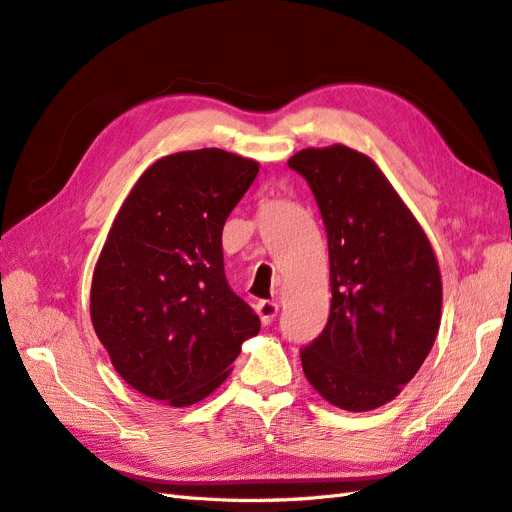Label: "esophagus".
Wrapping results in <instances>:
<instances>
[{"mask_svg": "<svg viewBox=\"0 0 512 512\" xmlns=\"http://www.w3.org/2000/svg\"><path fill=\"white\" fill-rule=\"evenodd\" d=\"M255 309H257L259 318H261V322H264V324H272V320L277 318V313H279V305L274 303V300H259V303L255 305Z\"/></svg>", "mask_w": 512, "mask_h": 512, "instance_id": "esophagus-1", "label": "esophagus"}]
</instances>
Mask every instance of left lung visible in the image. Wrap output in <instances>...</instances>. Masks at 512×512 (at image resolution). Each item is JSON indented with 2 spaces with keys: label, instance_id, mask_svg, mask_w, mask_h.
<instances>
[{
  "label": "left lung",
  "instance_id": "obj_1",
  "mask_svg": "<svg viewBox=\"0 0 512 512\" xmlns=\"http://www.w3.org/2000/svg\"><path fill=\"white\" fill-rule=\"evenodd\" d=\"M316 196L329 240L331 313L300 350L320 396L344 411L391 402L422 368L441 322L437 257L368 155L344 144L287 162Z\"/></svg>",
  "mask_w": 512,
  "mask_h": 512
}]
</instances>
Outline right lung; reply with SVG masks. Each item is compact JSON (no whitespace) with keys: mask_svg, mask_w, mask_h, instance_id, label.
<instances>
[{"mask_svg":"<svg viewBox=\"0 0 512 512\" xmlns=\"http://www.w3.org/2000/svg\"><path fill=\"white\" fill-rule=\"evenodd\" d=\"M259 173L222 149L166 155L116 214L90 287V320L127 385L190 406L225 383L259 318L222 264V227Z\"/></svg>","mask_w":512,"mask_h":512,"instance_id":"1","label":"right lung"}]
</instances>
